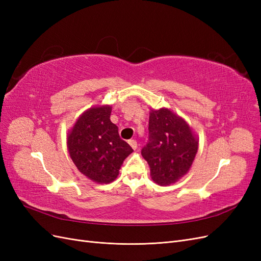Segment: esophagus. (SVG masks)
<instances>
[{
    "label": "esophagus",
    "mask_w": 261,
    "mask_h": 261,
    "mask_svg": "<svg viewBox=\"0 0 261 261\" xmlns=\"http://www.w3.org/2000/svg\"><path fill=\"white\" fill-rule=\"evenodd\" d=\"M128 144H129V146H130L134 150H136V149H137V147H138V145H137V141H136V140H134V139H130V140L128 141Z\"/></svg>",
    "instance_id": "34e87169"
}]
</instances>
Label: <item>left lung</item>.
Returning a JSON list of instances; mask_svg holds the SVG:
<instances>
[{
  "mask_svg": "<svg viewBox=\"0 0 261 261\" xmlns=\"http://www.w3.org/2000/svg\"><path fill=\"white\" fill-rule=\"evenodd\" d=\"M148 129L141 155L149 164L151 178L159 185L175 183L192 167L198 139L183 118L169 109L151 110Z\"/></svg>",
  "mask_w": 261,
  "mask_h": 261,
  "instance_id": "1",
  "label": "left lung"
}]
</instances>
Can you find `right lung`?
Returning <instances> with one entry per match:
<instances>
[{"label": "right lung", "mask_w": 261, "mask_h": 261, "mask_svg": "<svg viewBox=\"0 0 261 261\" xmlns=\"http://www.w3.org/2000/svg\"><path fill=\"white\" fill-rule=\"evenodd\" d=\"M112 108L89 109L67 136L69 155L85 176L97 183H111L118 175L132 147L120 138L117 126L110 120Z\"/></svg>", "instance_id": "1"}]
</instances>
